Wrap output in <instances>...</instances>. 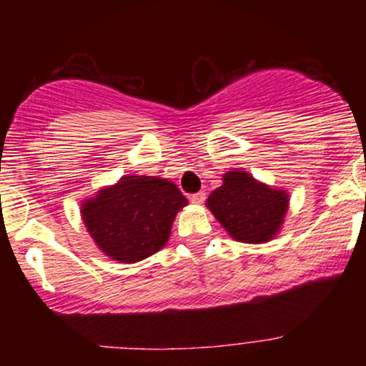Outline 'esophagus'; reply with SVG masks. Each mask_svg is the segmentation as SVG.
Segmentation results:
<instances>
[{"mask_svg": "<svg viewBox=\"0 0 366 366\" xmlns=\"http://www.w3.org/2000/svg\"><path fill=\"white\" fill-rule=\"evenodd\" d=\"M189 199H191L194 204H203L204 199H207V192H203V191L196 192V194L189 196Z\"/></svg>", "mask_w": 366, "mask_h": 366, "instance_id": "1", "label": "esophagus"}]
</instances>
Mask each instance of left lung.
<instances>
[{
    "label": "left lung",
    "instance_id": "1",
    "mask_svg": "<svg viewBox=\"0 0 366 366\" xmlns=\"http://www.w3.org/2000/svg\"><path fill=\"white\" fill-rule=\"evenodd\" d=\"M208 196L207 207L230 237L263 244L280 232L289 209V192L256 180L249 172L232 169Z\"/></svg>",
    "mask_w": 366,
    "mask_h": 366
}]
</instances>
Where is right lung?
<instances>
[{
  "mask_svg": "<svg viewBox=\"0 0 366 366\" xmlns=\"http://www.w3.org/2000/svg\"><path fill=\"white\" fill-rule=\"evenodd\" d=\"M187 204L172 180L124 175L84 199L81 217L103 254L119 263H137L167 244L175 217Z\"/></svg>",
  "mask_w": 366,
  "mask_h": 366,
  "instance_id": "1",
  "label": "right lung"
}]
</instances>
